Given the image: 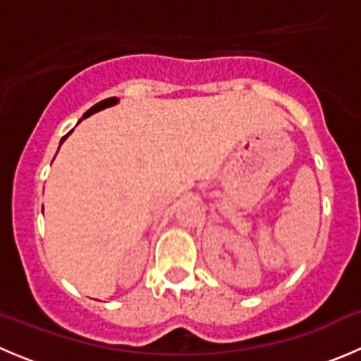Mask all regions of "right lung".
I'll use <instances>...</instances> for the list:
<instances>
[{"mask_svg": "<svg viewBox=\"0 0 361 361\" xmlns=\"http://www.w3.org/2000/svg\"><path fill=\"white\" fill-rule=\"evenodd\" d=\"M116 103H118V99H116V97H108V99L101 101V103H97V104H94V106L90 108L89 111H85V113H83V118H87V116L94 115V113H97V111L104 110V108H110V106H113V104H116ZM71 133H73V130H69V133L66 134V136H64L63 140H61V145H63L64 141H66V137H68L69 134H71Z\"/></svg>", "mask_w": 361, "mask_h": 361, "instance_id": "right-lung-1", "label": "right lung"}]
</instances>
